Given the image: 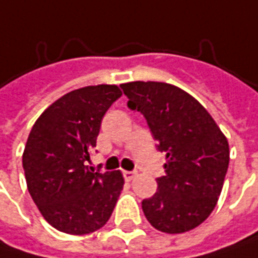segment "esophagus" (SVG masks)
Returning a JSON list of instances; mask_svg holds the SVG:
<instances>
[{"label": "esophagus", "mask_w": 258, "mask_h": 258, "mask_svg": "<svg viewBox=\"0 0 258 258\" xmlns=\"http://www.w3.org/2000/svg\"><path fill=\"white\" fill-rule=\"evenodd\" d=\"M123 177H124L126 182H131V180L135 177V172H127V170H124V172H123Z\"/></svg>", "instance_id": "1"}]
</instances>
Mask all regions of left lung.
<instances>
[{
  "label": "left lung",
  "mask_w": 258,
  "mask_h": 258,
  "mask_svg": "<svg viewBox=\"0 0 258 258\" xmlns=\"http://www.w3.org/2000/svg\"><path fill=\"white\" fill-rule=\"evenodd\" d=\"M127 107L139 111L166 153V175L157 192L142 201L147 220L166 233H182L201 225L214 210L229 166V144L209 111L175 85L129 82L120 85Z\"/></svg>",
  "instance_id": "left-lung-1"
}]
</instances>
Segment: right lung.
<instances>
[{
    "instance_id": "1",
    "label": "right lung",
    "mask_w": 258,
    "mask_h": 258,
    "mask_svg": "<svg viewBox=\"0 0 258 258\" xmlns=\"http://www.w3.org/2000/svg\"><path fill=\"white\" fill-rule=\"evenodd\" d=\"M120 97L116 85L75 89L52 102L29 134L23 153L29 194L60 232H95L114 210L124 183L121 173L94 172L85 163L97 147L104 114Z\"/></svg>"
}]
</instances>
